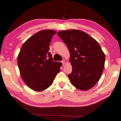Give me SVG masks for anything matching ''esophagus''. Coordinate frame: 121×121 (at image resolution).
I'll return each mask as SVG.
<instances>
[{"instance_id":"1","label":"esophagus","mask_w":121,"mask_h":121,"mask_svg":"<svg viewBox=\"0 0 121 121\" xmlns=\"http://www.w3.org/2000/svg\"><path fill=\"white\" fill-rule=\"evenodd\" d=\"M61 62H62V65H64L65 64V60H62V61H61Z\"/></svg>"}]
</instances>
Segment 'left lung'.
I'll list each match as a JSON object with an SVG mask.
<instances>
[{
  "instance_id": "8db88e82",
  "label": "left lung",
  "mask_w": 121,
  "mask_h": 121,
  "mask_svg": "<svg viewBox=\"0 0 121 121\" xmlns=\"http://www.w3.org/2000/svg\"><path fill=\"white\" fill-rule=\"evenodd\" d=\"M58 35L67 45L72 72L69 74L71 84L81 91H87L99 81L104 67L105 55L99 43L83 31L62 30Z\"/></svg>"
}]
</instances>
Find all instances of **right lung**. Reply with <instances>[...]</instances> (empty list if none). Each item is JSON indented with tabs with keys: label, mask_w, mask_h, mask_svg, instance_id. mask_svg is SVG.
I'll use <instances>...</instances> for the list:
<instances>
[{
	"label": "right lung",
	"mask_w": 121,
	"mask_h": 121,
	"mask_svg": "<svg viewBox=\"0 0 121 121\" xmlns=\"http://www.w3.org/2000/svg\"><path fill=\"white\" fill-rule=\"evenodd\" d=\"M56 32L44 30L30 37L22 45L17 62L24 83L35 91L50 87L60 71L62 63L54 62L49 52V45Z\"/></svg>",
	"instance_id": "add662e5"
}]
</instances>
